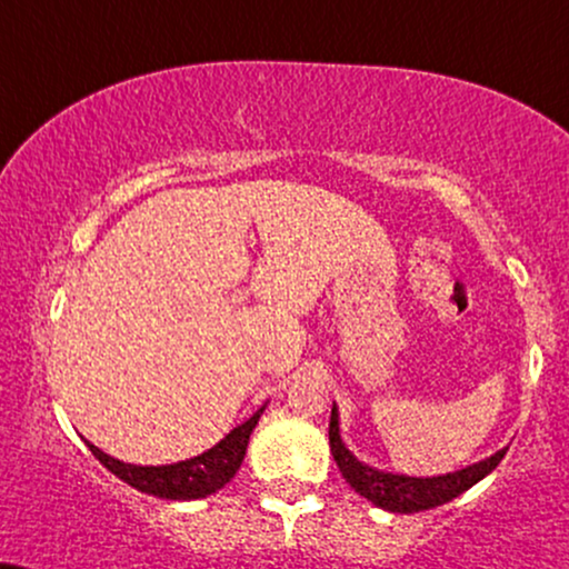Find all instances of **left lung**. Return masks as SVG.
I'll use <instances>...</instances> for the list:
<instances>
[{
	"instance_id": "left-lung-1",
	"label": "left lung",
	"mask_w": 569,
	"mask_h": 569,
	"mask_svg": "<svg viewBox=\"0 0 569 569\" xmlns=\"http://www.w3.org/2000/svg\"><path fill=\"white\" fill-rule=\"evenodd\" d=\"M330 455H333L338 470L347 478V483L355 488L359 496L372 501L380 509L399 515H412L422 512V509L441 507L446 501L457 499L459 493H465L467 488H472L478 480H483L488 472L496 470V465L501 462L507 455V449L496 451L483 462L462 467L457 472H446L438 478H409L397 476V472H383L376 467L359 462V459L347 449V443L341 441V430H338V409L333 405L330 409Z\"/></svg>"
}]
</instances>
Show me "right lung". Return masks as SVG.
I'll use <instances>...</instances> for the list:
<instances>
[{
	"label": "right lung",
	"mask_w": 569,
	"mask_h": 569,
	"mask_svg": "<svg viewBox=\"0 0 569 569\" xmlns=\"http://www.w3.org/2000/svg\"><path fill=\"white\" fill-rule=\"evenodd\" d=\"M264 407L257 409L247 422H241L239 428H233L231 433L222 438L220 443H214L212 449H207L204 455L186 459V462L176 465H160V467H141V465H128L120 462L110 455H104L102 449L86 441L91 449V455L102 462L112 476H118L123 483L133 486L136 491L157 496V499H172V501H191V499H204L214 491H220L222 486L231 480L243 462L247 455V443L251 430L260 422V415Z\"/></svg>",
	"instance_id": "obj_1"
}]
</instances>
